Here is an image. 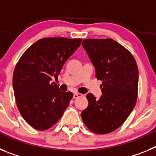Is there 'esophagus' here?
<instances>
[{
	"instance_id": "34e87169",
	"label": "esophagus",
	"mask_w": 156,
	"mask_h": 156,
	"mask_svg": "<svg viewBox=\"0 0 156 156\" xmlns=\"http://www.w3.org/2000/svg\"><path fill=\"white\" fill-rule=\"evenodd\" d=\"M81 96H82V94H80V93H75L73 94V98H80V97H81Z\"/></svg>"
}]
</instances>
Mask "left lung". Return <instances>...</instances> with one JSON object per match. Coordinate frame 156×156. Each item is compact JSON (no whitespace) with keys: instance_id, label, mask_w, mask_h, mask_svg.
Listing matches in <instances>:
<instances>
[{"instance_id":"1","label":"left lung","mask_w":156,"mask_h":156,"mask_svg":"<svg viewBox=\"0 0 156 156\" xmlns=\"http://www.w3.org/2000/svg\"><path fill=\"white\" fill-rule=\"evenodd\" d=\"M82 45L95 67L96 78L102 81L103 94L100 99L87 95L89 105L81 117L93 133H111L126 121L137 102V63L126 48L112 39H86Z\"/></svg>"}]
</instances>
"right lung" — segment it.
Listing matches in <instances>:
<instances>
[{
  "instance_id": "1",
  "label": "right lung",
  "mask_w": 156,
  "mask_h": 156,
  "mask_svg": "<svg viewBox=\"0 0 156 156\" xmlns=\"http://www.w3.org/2000/svg\"><path fill=\"white\" fill-rule=\"evenodd\" d=\"M82 39L45 37L31 45L19 58L13 73L18 109L32 127L45 130L61 119L73 97L59 90L57 78L66 60L80 46Z\"/></svg>"
}]
</instances>
